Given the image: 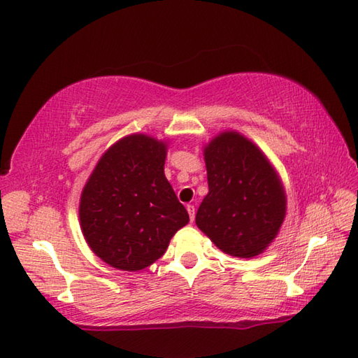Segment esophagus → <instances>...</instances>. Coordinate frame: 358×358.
Wrapping results in <instances>:
<instances>
[{
	"label": "esophagus",
	"instance_id": "1",
	"mask_svg": "<svg viewBox=\"0 0 358 358\" xmlns=\"http://www.w3.org/2000/svg\"><path fill=\"white\" fill-rule=\"evenodd\" d=\"M186 209H187V214H189V218H191V222H194V218H195V206H194V204H187Z\"/></svg>",
	"mask_w": 358,
	"mask_h": 358
}]
</instances>
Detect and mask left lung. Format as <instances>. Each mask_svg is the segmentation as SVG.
Returning a JSON list of instances; mask_svg holds the SVG:
<instances>
[{"label": "left lung", "mask_w": 358, "mask_h": 358, "mask_svg": "<svg viewBox=\"0 0 358 358\" xmlns=\"http://www.w3.org/2000/svg\"><path fill=\"white\" fill-rule=\"evenodd\" d=\"M209 192L195 223L232 257L260 255L277 237L286 194L269 159L238 132L226 131L204 148Z\"/></svg>", "instance_id": "1"}]
</instances>
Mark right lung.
I'll list each match as a JSON object with an SVG mask.
<instances>
[{
    "label": "right lung",
    "mask_w": 358,
    "mask_h": 358,
    "mask_svg": "<svg viewBox=\"0 0 358 358\" xmlns=\"http://www.w3.org/2000/svg\"><path fill=\"white\" fill-rule=\"evenodd\" d=\"M166 152L164 141L127 135L104 152L83 189V235L112 268H148L189 223L187 210L164 175Z\"/></svg>",
    "instance_id": "obj_1"
}]
</instances>
